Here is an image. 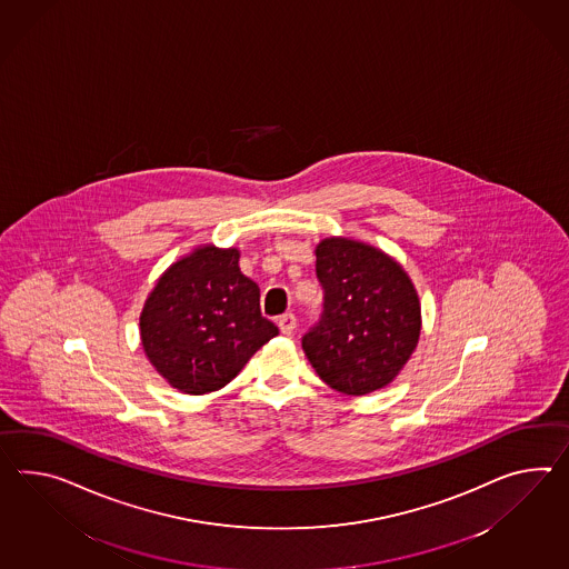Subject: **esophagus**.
I'll return each instance as SVG.
<instances>
[{
    "instance_id": "obj_1",
    "label": "esophagus",
    "mask_w": 569,
    "mask_h": 569,
    "mask_svg": "<svg viewBox=\"0 0 569 569\" xmlns=\"http://www.w3.org/2000/svg\"><path fill=\"white\" fill-rule=\"evenodd\" d=\"M278 325L281 333L291 335L293 333V329H296V317H293L291 312H286L283 317H279Z\"/></svg>"
}]
</instances>
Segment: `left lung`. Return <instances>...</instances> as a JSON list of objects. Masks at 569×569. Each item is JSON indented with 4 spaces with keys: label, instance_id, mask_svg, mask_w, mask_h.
Listing matches in <instances>:
<instances>
[{
    "label": "left lung",
    "instance_id": "1",
    "mask_svg": "<svg viewBox=\"0 0 569 569\" xmlns=\"http://www.w3.org/2000/svg\"><path fill=\"white\" fill-rule=\"evenodd\" d=\"M325 302L319 325L302 337L322 382L361 397L390 385L416 351L421 306L416 286L387 252L349 238L317 247Z\"/></svg>",
    "mask_w": 569,
    "mask_h": 569
}]
</instances>
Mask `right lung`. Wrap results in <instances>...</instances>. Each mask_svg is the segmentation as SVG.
Listing matches in <instances>:
<instances>
[{
    "mask_svg": "<svg viewBox=\"0 0 569 569\" xmlns=\"http://www.w3.org/2000/svg\"><path fill=\"white\" fill-rule=\"evenodd\" d=\"M238 259V249L197 247L168 267L143 305V351L181 392L226 387L279 333L261 315L259 286L242 276Z\"/></svg>",
    "mask_w": 569,
    "mask_h": 569,
    "instance_id": "1",
    "label": "right lung"
}]
</instances>
